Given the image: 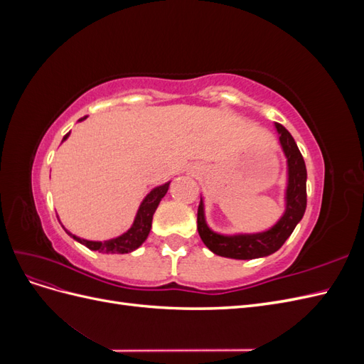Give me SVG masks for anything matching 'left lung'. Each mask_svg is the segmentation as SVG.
Wrapping results in <instances>:
<instances>
[{
  "instance_id": "8db88e82",
  "label": "left lung",
  "mask_w": 364,
  "mask_h": 364,
  "mask_svg": "<svg viewBox=\"0 0 364 364\" xmlns=\"http://www.w3.org/2000/svg\"><path fill=\"white\" fill-rule=\"evenodd\" d=\"M279 144L287 158V190H285V211L277 225L264 232L222 235L209 229L205 220L203 200L197 209V230L205 246L215 255L234 259H253L272 255L277 252L301 222L306 208V168L290 132L274 123Z\"/></svg>"
}]
</instances>
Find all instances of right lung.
Instances as JSON below:
<instances>
[{
  "label": "right lung",
  "mask_w": 364,
  "mask_h": 364,
  "mask_svg": "<svg viewBox=\"0 0 364 364\" xmlns=\"http://www.w3.org/2000/svg\"><path fill=\"white\" fill-rule=\"evenodd\" d=\"M86 117L80 118L79 121H82ZM68 136H70V134L65 135L62 141H65ZM168 186H170V182L159 185V186H156V188H153L146 196V199L142 200V203L139 205L136 217L134 220V225L130 226L127 232H124L123 235H119L117 238L106 240V241H91V240L75 237L71 232H68L67 229H65V230H67V234L70 237H73L75 241H79L80 245L86 246L87 249H91V250H95V252H102V253H129V252H134L135 249H138L147 240L149 232L151 229L153 214H155L159 202L162 200V197L167 194Z\"/></svg>",
  "instance_id": "obj_1"
}]
</instances>
